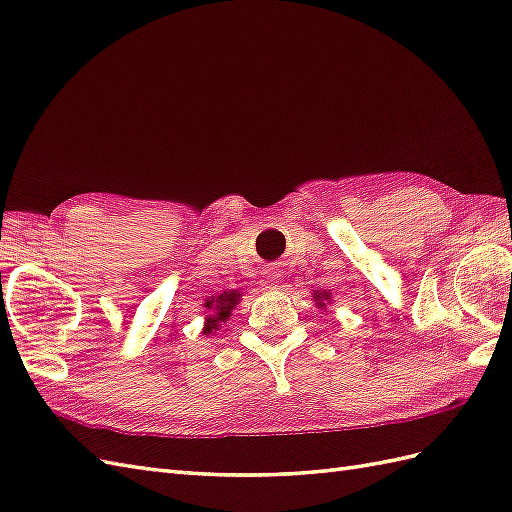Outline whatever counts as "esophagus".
<instances>
[{
    "label": "esophagus",
    "mask_w": 512,
    "mask_h": 512,
    "mask_svg": "<svg viewBox=\"0 0 512 512\" xmlns=\"http://www.w3.org/2000/svg\"><path fill=\"white\" fill-rule=\"evenodd\" d=\"M267 282H269L271 289H273V286H278V284H280V271H278L276 267L267 269Z\"/></svg>",
    "instance_id": "esophagus-1"
}]
</instances>
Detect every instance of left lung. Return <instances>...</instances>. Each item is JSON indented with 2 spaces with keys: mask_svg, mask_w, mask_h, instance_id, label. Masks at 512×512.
Returning a JSON list of instances; mask_svg holds the SVG:
<instances>
[{
  "mask_svg": "<svg viewBox=\"0 0 512 512\" xmlns=\"http://www.w3.org/2000/svg\"><path fill=\"white\" fill-rule=\"evenodd\" d=\"M313 302L319 310H323L326 313V308L332 304V293L330 291H313Z\"/></svg>",
  "mask_w": 512,
  "mask_h": 512,
  "instance_id": "left-lung-1",
  "label": "left lung"
}]
</instances>
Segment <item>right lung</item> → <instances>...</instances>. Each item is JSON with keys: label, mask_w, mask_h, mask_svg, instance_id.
Instances as JSON below:
<instances>
[{"label": "right lung", "mask_w": 512, "mask_h": 512, "mask_svg": "<svg viewBox=\"0 0 512 512\" xmlns=\"http://www.w3.org/2000/svg\"><path fill=\"white\" fill-rule=\"evenodd\" d=\"M241 293L239 291H223L217 297H208L204 302V334H213L217 332L223 323H226L232 315V310L236 308V304L241 302Z\"/></svg>", "instance_id": "obj_1"}]
</instances>
